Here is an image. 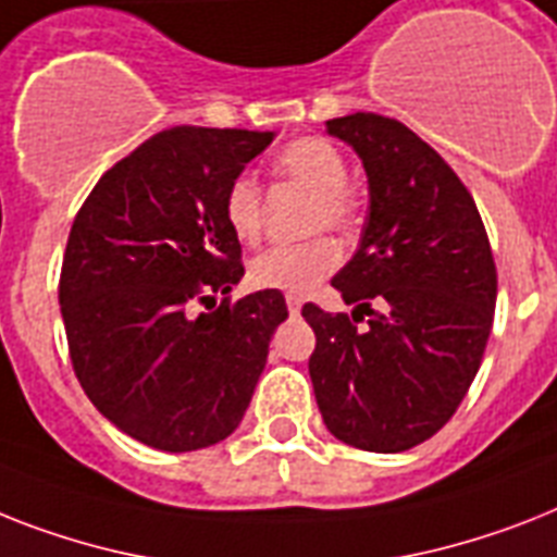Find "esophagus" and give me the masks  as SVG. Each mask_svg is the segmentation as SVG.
Returning <instances> with one entry per match:
<instances>
[{
    "label": "esophagus",
    "instance_id": "obj_1",
    "mask_svg": "<svg viewBox=\"0 0 557 557\" xmlns=\"http://www.w3.org/2000/svg\"><path fill=\"white\" fill-rule=\"evenodd\" d=\"M286 302H288V311H292V318H297V314H300V306H302L300 297H294V294H292Z\"/></svg>",
    "mask_w": 557,
    "mask_h": 557
}]
</instances>
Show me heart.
<instances>
[{"instance_id":"b5f03b06","label":"heart","mask_w":557,"mask_h":557,"mask_svg":"<svg viewBox=\"0 0 557 557\" xmlns=\"http://www.w3.org/2000/svg\"><path fill=\"white\" fill-rule=\"evenodd\" d=\"M277 171L283 180L300 185L314 197L309 211V232L332 228L349 234L355 225V202L349 185V165L332 143L320 137H302L277 157ZM225 223L243 243H255L263 228V197L260 185L248 174L237 176L223 202ZM341 263V248L329 237H314L300 246H274L251 260L248 277L257 288L286 294H309Z\"/></svg>"}]
</instances>
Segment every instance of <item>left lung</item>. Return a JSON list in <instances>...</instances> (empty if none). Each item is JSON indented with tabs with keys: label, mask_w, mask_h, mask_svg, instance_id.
Listing matches in <instances>:
<instances>
[{
	"label": "left lung",
	"mask_w": 557,
	"mask_h": 557,
	"mask_svg": "<svg viewBox=\"0 0 557 557\" xmlns=\"http://www.w3.org/2000/svg\"><path fill=\"white\" fill-rule=\"evenodd\" d=\"M360 157L369 214L355 257L334 274L349 314L314 302L309 374L325 429L366 451H406L455 414L481 369L498 274L472 194L404 122H325ZM367 314L366 330L356 318Z\"/></svg>",
	"instance_id": "left-lung-1"
}]
</instances>
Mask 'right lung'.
Masks as SVG:
<instances>
[{
    "label": "right lung",
    "mask_w": 557,
    "mask_h": 557,
    "mask_svg": "<svg viewBox=\"0 0 557 557\" xmlns=\"http://www.w3.org/2000/svg\"><path fill=\"white\" fill-rule=\"evenodd\" d=\"M274 131L153 134L94 185L67 237L59 306L85 395L120 432L162 451L225 441L288 318L263 288L220 309L246 269L225 223L228 185Z\"/></svg>",
    "instance_id": "add662e5"
}]
</instances>
